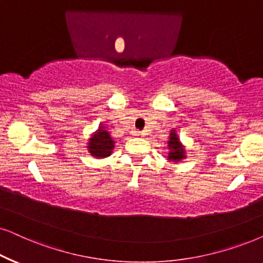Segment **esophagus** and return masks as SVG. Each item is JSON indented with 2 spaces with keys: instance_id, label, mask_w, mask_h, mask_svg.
<instances>
[{
  "instance_id": "34e87169",
  "label": "esophagus",
  "mask_w": 263,
  "mask_h": 263,
  "mask_svg": "<svg viewBox=\"0 0 263 263\" xmlns=\"http://www.w3.org/2000/svg\"><path fill=\"white\" fill-rule=\"evenodd\" d=\"M133 135H135V136H142L144 134H142L141 132H139V130H135L134 133H133Z\"/></svg>"
}]
</instances>
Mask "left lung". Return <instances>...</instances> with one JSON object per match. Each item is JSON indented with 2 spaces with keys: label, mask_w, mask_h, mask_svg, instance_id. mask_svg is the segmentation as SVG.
Listing matches in <instances>:
<instances>
[{
  "label": "left lung",
  "mask_w": 263,
  "mask_h": 263,
  "mask_svg": "<svg viewBox=\"0 0 263 263\" xmlns=\"http://www.w3.org/2000/svg\"><path fill=\"white\" fill-rule=\"evenodd\" d=\"M169 148H170V152H169V159H173V161L175 162H179L180 159L183 158V149H182V146L179 144V139H177V136L175 134V132H172L170 133V140H169Z\"/></svg>",
  "instance_id": "obj_1"
}]
</instances>
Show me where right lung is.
<instances>
[{"instance_id": "add662e5", "label": "right lung", "mask_w": 263, "mask_h": 263, "mask_svg": "<svg viewBox=\"0 0 263 263\" xmlns=\"http://www.w3.org/2000/svg\"><path fill=\"white\" fill-rule=\"evenodd\" d=\"M115 141L111 139L106 130L104 128L99 129L98 134L94 135L90 139L89 142V152L91 155L98 157V158H105V157L110 156L112 148H114Z\"/></svg>"}]
</instances>
